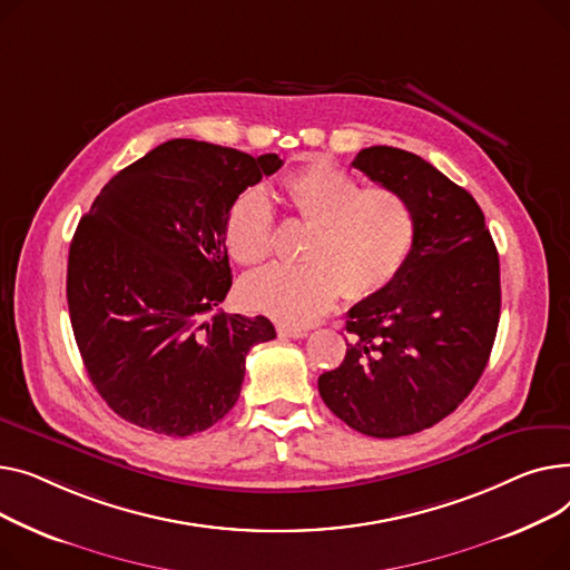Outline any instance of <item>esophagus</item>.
<instances>
[{
  "label": "esophagus",
  "mask_w": 570,
  "mask_h": 570,
  "mask_svg": "<svg viewBox=\"0 0 570 570\" xmlns=\"http://www.w3.org/2000/svg\"><path fill=\"white\" fill-rule=\"evenodd\" d=\"M278 336H281V338L298 341V338H306L308 331H306V328H296V326H278Z\"/></svg>",
  "instance_id": "1"
}]
</instances>
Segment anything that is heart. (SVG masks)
I'll list each match as a JSON object with an SVG mask.
<instances>
[{"label": "heart", "instance_id": "1", "mask_svg": "<svg viewBox=\"0 0 570 570\" xmlns=\"http://www.w3.org/2000/svg\"><path fill=\"white\" fill-rule=\"evenodd\" d=\"M289 212L311 225L298 266H266L242 283L244 304L285 326H308L345 294L361 301L384 289L416 239L412 205L391 188H361L336 163L315 158L283 179ZM276 216L264 188L234 199L223 242L232 259L255 266L272 255Z\"/></svg>", "mask_w": 570, "mask_h": 570}]
</instances>
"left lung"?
I'll return each instance as SVG.
<instances>
[{"mask_svg": "<svg viewBox=\"0 0 570 570\" xmlns=\"http://www.w3.org/2000/svg\"><path fill=\"white\" fill-rule=\"evenodd\" d=\"M352 165L407 199L416 239L397 276L350 308L347 354L317 386L350 428L405 438L455 412L481 380L499 324V255L476 199L421 156L367 147Z\"/></svg>", "mask_w": 570, "mask_h": 570, "instance_id": "left-lung-1", "label": "left lung"}]
</instances>
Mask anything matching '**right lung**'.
I'll return each mask as SVG.
<instances>
[{
    "label": "right lung",
    "mask_w": 570,
    "mask_h": 570,
    "mask_svg": "<svg viewBox=\"0 0 570 570\" xmlns=\"http://www.w3.org/2000/svg\"><path fill=\"white\" fill-rule=\"evenodd\" d=\"M276 154L170 140L112 177L69 250L66 298L94 389L124 421L188 438L237 403L257 315L218 311L232 287L223 223L239 193L274 175Z\"/></svg>",
    "instance_id": "add662e5"
}]
</instances>
